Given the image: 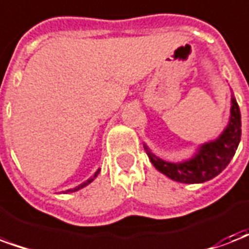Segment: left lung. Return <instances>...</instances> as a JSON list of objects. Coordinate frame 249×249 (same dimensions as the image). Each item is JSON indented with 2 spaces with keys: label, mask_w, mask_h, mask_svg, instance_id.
<instances>
[{
  "label": "left lung",
  "mask_w": 249,
  "mask_h": 249,
  "mask_svg": "<svg viewBox=\"0 0 249 249\" xmlns=\"http://www.w3.org/2000/svg\"><path fill=\"white\" fill-rule=\"evenodd\" d=\"M242 136L240 109L234 94H231V109L229 123L217 138L201 143L195 149L191 158L181 162H168L159 158L143 143L151 164L163 175L184 184H200L219 175L235 155Z\"/></svg>",
  "instance_id": "1"
}]
</instances>
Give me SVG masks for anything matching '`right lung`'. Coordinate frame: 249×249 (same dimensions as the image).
Segmentation results:
<instances>
[{
	"instance_id": "right-lung-1",
	"label": "right lung",
	"mask_w": 249,
	"mask_h": 249,
	"mask_svg": "<svg viewBox=\"0 0 249 249\" xmlns=\"http://www.w3.org/2000/svg\"><path fill=\"white\" fill-rule=\"evenodd\" d=\"M99 171H100V170H98V171H96V172H95L94 175L91 176L90 179H87L86 181H85V183L79 184L78 187H75V188H71V189H68V191H65V193H73V192H77V191H79V189H82V188H85V187H86V185H89V184H90L91 181H94V180H95V178H96V176H98V174H99Z\"/></svg>"
}]
</instances>
